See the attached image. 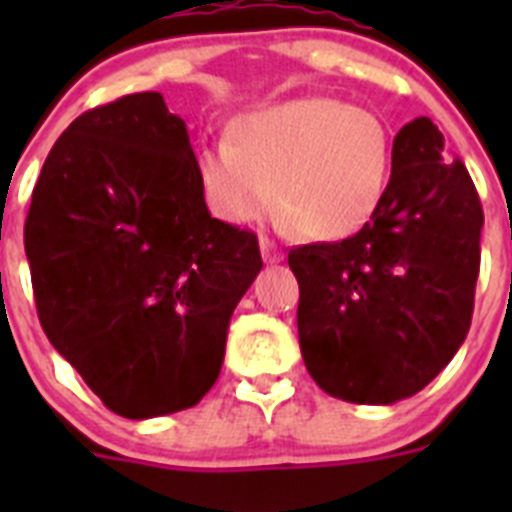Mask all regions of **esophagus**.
Listing matches in <instances>:
<instances>
[{"label": "esophagus", "mask_w": 512, "mask_h": 512, "mask_svg": "<svg viewBox=\"0 0 512 512\" xmlns=\"http://www.w3.org/2000/svg\"><path fill=\"white\" fill-rule=\"evenodd\" d=\"M259 248H261V256H264V261H269V264H277V261H282V251H279V248L274 246V241H271V238H266V235H261L259 238Z\"/></svg>", "instance_id": "esophagus-1"}]
</instances>
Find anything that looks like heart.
Wrapping results in <instances>:
<instances>
[{
	"instance_id": "heart-1",
	"label": "heart",
	"mask_w": 512,
	"mask_h": 512,
	"mask_svg": "<svg viewBox=\"0 0 512 512\" xmlns=\"http://www.w3.org/2000/svg\"><path fill=\"white\" fill-rule=\"evenodd\" d=\"M194 166L205 202L228 223H253L277 200L297 233L333 241L382 202L392 135L377 112L343 99H287L235 115L228 140L202 146Z\"/></svg>"
}]
</instances>
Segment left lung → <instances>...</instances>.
I'll use <instances>...</instances> for the list:
<instances>
[{
	"label": "left lung",
	"mask_w": 512,
	"mask_h": 512,
	"mask_svg": "<svg viewBox=\"0 0 512 512\" xmlns=\"http://www.w3.org/2000/svg\"><path fill=\"white\" fill-rule=\"evenodd\" d=\"M482 225L467 166L443 156L428 117L408 122L369 223L343 241L289 251L302 359L320 390L392 405L454 359L472 325Z\"/></svg>",
	"instance_id": "1"
}]
</instances>
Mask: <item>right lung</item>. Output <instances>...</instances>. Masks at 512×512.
Here are the masks:
<instances>
[{
    "instance_id": "right-lung-1",
    "label": "right lung",
    "mask_w": 512,
    "mask_h": 512,
    "mask_svg": "<svg viewBox=\"0 0 512 512\" xmlns=\"http://www.w3.org/2000/svg\"><path fill=\"white\" fill-rule=\"evenodd\" d=\"M182 117L158 92L94 107L45 158L25 253L45 336L130 420L210 392L259 238L210 215Z\"/></svg>"
}]
</instances>
